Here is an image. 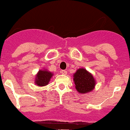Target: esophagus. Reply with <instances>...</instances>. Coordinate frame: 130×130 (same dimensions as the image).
<instances>
[{"mask_svg":"<svg viewBox=\"0 0 130 130\" xmlns=\"http://www.w3.org/2000/svg\"><path fill=\"white\" fill-rule=\"evenodd\" d=\"M61 73L62 74H67V71L66 70H61Z\"/></svg>","mask_w":130,"mask_h":130,"instance_id":"34e87169","label":"esophagus"}]
</instances>
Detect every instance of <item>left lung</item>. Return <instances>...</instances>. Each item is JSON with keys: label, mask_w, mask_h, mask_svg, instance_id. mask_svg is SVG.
Returning a JSON list of instances; mask_svg holds the SVG:
<instances>
[{"label": "left lung", "mask_w": 130, "mask_h": 130, "mask_svg": "<svg viewBox=\"0 0 130 130\" xmlns=\"http://www.w3.org/2000/svg\"><path fill=\"white\" fill-rule=\"evenodd\" d=\"M74 82L76 89L78 92L86 93L94 88L95 82L93 76L86 69H79L74 74Z\"/></svg>", "instance_id": "8db88e82"}]
</instances>
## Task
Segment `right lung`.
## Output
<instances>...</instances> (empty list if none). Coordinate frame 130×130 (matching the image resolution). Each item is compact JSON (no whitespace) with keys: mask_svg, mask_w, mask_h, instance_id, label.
Returning a JSON list of instances; mask_svg holds the SVG:
<instances>
[{"mask_svg":"<svg viewBox=\"0 0 130 130\" xmlns=\"http://www.w3.org/2000/svg\"><path fill=\"white\" fill-rule=\"evenodd\" d=\"M53 75L52 73L47 70H40L38 71L35 79V83L38 86H45L49 82Z\"/></svg>","mask_w":130,"mask_h":130,"instance_id":"add662e5","label":"right lung"}]
</instances>
